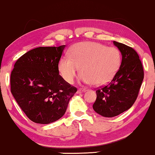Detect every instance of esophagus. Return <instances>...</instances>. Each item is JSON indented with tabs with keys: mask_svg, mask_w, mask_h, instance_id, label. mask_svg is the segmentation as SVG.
I'll list each match as a JSON object with an SVG mask.
<instances>
[{
	"mask_svg": "<svg viewBox=\"0 0 155 155\" xmlns=\"http://www.w3.org/2000/svg\"><path fill=\"white\" fill-rule=\"evenodd\" d=\"M84 91H85V89L79 88V89H78L77 93H81V92H84Z\"/></svg>",
	"mask_w": 155,
	"mask_h": 155,
	"instance_id": "esophagus-1",
	"label": "esophagus"
}]
</instances>
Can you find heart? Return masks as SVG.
<instances>
[{"label": "heart", "instance_id": "b5f03b06", "mask_svg": "<svg viewBox=\"0 0 155 155\" xmlns=\"http://www.w3.org/2000/svg\"><path fill=\"white\" fill-rule=\"evenodd\" d=\"M121 62L122 54L116 47L97 42H80L71 47L70 57L60 59L59 71L67 83L72 84L80 68L84 82L102 85L114 76Z\"/></svg>", "mask_w": 155, "mask_h": 155}]
</instances>
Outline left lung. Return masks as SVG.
I'll return each instance as SVG.
<instances>
[{"label":"left lung","mask_w":155,"mask_h":155,"mask_svg":"<svg viewBox=\"0 0 155 155\" xmlns=\"http://www.w3.org/2000/svg\"><path fill=\"white\" fill-rule=\"evenodd\" d=\"M122 54L120 69L111 82L96 90L95 112L105 117H116L128 110L136 101L144 72L138 53L132 47L114 41Z\"/></svg>","instance_id":"left-lung-1"}]
</instances>
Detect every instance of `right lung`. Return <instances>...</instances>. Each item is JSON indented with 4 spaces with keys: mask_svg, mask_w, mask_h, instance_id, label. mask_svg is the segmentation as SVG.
I'll return each instance as SVG.
<instances>
[{
    "mask_svg": "<svg viewBox=\"0 0 155 155\" xmlns=\"http://www.w3.org/2000/svg\"><path fill=\"white\" fill-rule=\"evenodd\" d=\"M65 45L37 47L16 61L11 74V92L31 121L49 124L63 116L77 88L59 74Z\"/></svg>",
    "mask_w": 155,
    "mask_h": 155,
    "instance_id": "obj_1",
    "label": "right lung"
}]
</instances>
